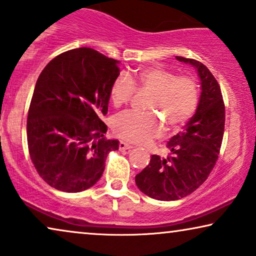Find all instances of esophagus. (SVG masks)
Returning <instances> with one entry per match:
<instances>
[{"mask_svg": "<svg viewBox=\"0 0 256 256\" xmlns=\"http://www.w3.org/2000/svg\"><path fill=\"white\" fill-rule=\"evenodd\" d=\"M131 148H134V146L128 144V142H119V150H131Z\"/></svg>", "mask_w": 256, "mask_h": 256, "instance_id": "esophagus-1", "label": "esophagus"}]
</instances>
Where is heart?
Segmentation results:
<instances>
[{
	"mask_svg": "<svg viewBox=\"0 0 256 256\" xmlns=\"http://www.w3.org/2000/svg\"><path fill=\"white\" fill-rule=\"evenodd\" d=\"M151 94L148 114L124 112L114 119V131L119 138L136 144H145L162 134V123L168 130L185 125L199 103V88L188 76H176L160 66H146L134 77L120 74L110 88V100L114 106L128 103L136 86Z\"/></svg>",
	"mask_w": 256,
	"mask_h": 256,
	"instance_id": "1",
	"label": "heart"
}]
</instances>
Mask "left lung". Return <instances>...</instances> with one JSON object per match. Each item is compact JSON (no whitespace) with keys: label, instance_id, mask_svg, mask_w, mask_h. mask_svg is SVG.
Segmentation results:
<instances>
[{"label":"left lung","instance_id":"8db88e82","mask_svg":"<svg viewBox=\"0 0 256 256\" xmlns=\"http://www.w3.org/2000/svg\"><path fill=\"white\" fill-rule=\"evenodd\" d=\"M176 58L196 69L202 92L196 114L168 142V156L153 154L148 165L136 176L138 188L162 202L182 199L202 185L218 160L224 128L222 94L212 72L196 60Z\"/></svg>","mask_w":256,"mask_h":256}]
</instances>
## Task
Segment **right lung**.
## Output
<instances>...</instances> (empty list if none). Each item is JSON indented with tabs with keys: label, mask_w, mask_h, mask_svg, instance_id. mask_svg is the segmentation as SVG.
Returning a JSON list of instances; mask_svg holds the SVG:
<instances>
[{
	"label": "right lung",
	"mask_w": 256,
	"mask_h": 256,
	"mask_svg": "<svg viewBox=\"0 0 256 256\" xmlns=\"http://www.w3.org/2000/svg\"><path fill=\"white\" fill-rule=\"evenodd\" d=\"M119 62L78 48L50 60L36 82L26 138L30 158L44 182L77 193L100 179L105 159L117 151V139H106L110 88L119 76Z\"/></svg>",
	"instance_id": "1"
}]
</instances>
